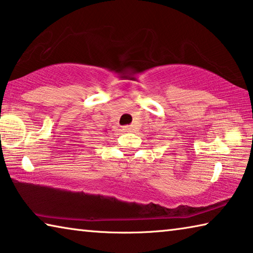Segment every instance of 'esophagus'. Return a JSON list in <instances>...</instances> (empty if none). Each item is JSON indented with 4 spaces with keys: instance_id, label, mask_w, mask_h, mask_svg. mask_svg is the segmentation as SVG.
Masks as SVG:
<instances>
[{
    "instance_id": "34e87169",
    "label": "esophagus",
    "mask_w": 253,
    "mask_h": 253,
    "mask_svg": "<svg viewBox=\"0 0 253 253\" xmlns=\"http://www.w3.org/2000/svg\"><path fill=\"white\" fill-rule=\"evenodd\" d=\"M123 130L126 131V132H131V126H123Z\"/></svg>"
}]
</instances>
